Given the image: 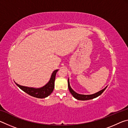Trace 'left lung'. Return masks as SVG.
I'll use <instances>...</instances> for the list:
<instances>
[{
  "mask_svg": "<svg viewBox=\"0 0 128 128\" xmlns=\"http://www.w3.org/2000/svg\"><path fill=\"white\" fill-rule=\"evenodd\" d=\"M68 86L69 92H70L71 93V94L73 95V96L74 97V98L77 99V100H90V99H92L94 98H96V97L99 96V95H100L102 94L103 92L106 90V88L107 87V86L105 88H104L103 89L100 90L99 92H97L96 93H95V94H90V95H84V94H78V93L74 92V91L72 89V88L70 87L69 78L68 80Z\"/></svg>",
  "mask_w": 128,
  "mask_h": 128,
  "instance_id": "1",
  "label": "left lung"
}]
</instances>
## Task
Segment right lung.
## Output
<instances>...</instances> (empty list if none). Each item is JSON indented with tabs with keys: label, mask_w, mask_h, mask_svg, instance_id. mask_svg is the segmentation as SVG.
<instances>
[{
	"label": "right lung",
	"mask_w": 128,
	"mask_h": 128,
	"mask_svg": "<svg viewBox=\"0 0 128 128\" xmlns=\"http://www.w3.org/2000/svg\"><path fill=\"white\" fill-rule=\"evenodd\" d=\"M58 70H59V69H56V70H54L52 73L49 81L44 86H43V87L40 88H30L27 87V86H21L17 84L15 82H14L19 88H21V90L26 93H27L28 94L31 95V96L33 97H35V98L41 99L45 98L49 96L51 94L52 92H53L54 86H55L56 74Z\"/></svg>",
	"instance_id": "1"
}]
</instances>
